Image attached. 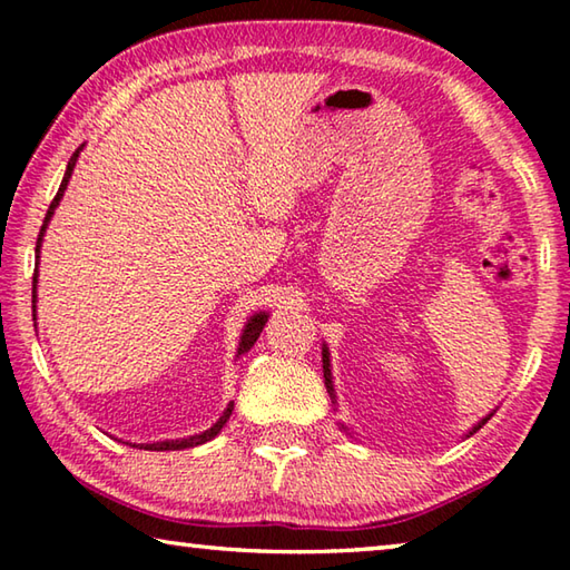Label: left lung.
Masks as SVG:
<instances>
[{
	"label": "left lung",
	"instance_id": "8db88e82",
	"mask_svg": "<svg viewBox=\"0 0 570 570\" xmlns=\"http://www.w3.org/2000/svg\"><path fill=\"white\" fill-rule=\"evenodd\" d=\"M322 362H324V384H326V392H330V397L334 400V384H332V364H330V350H326V344H324V350H322ZM490 417H493V412H490L488 414V417H482L478 424H475V428H472L470 430V435H472V432H478L480 428H482V424H485Z\"/></svg>",
	"mask_w": 570,
	"mask_h": 570
}]
</instances>
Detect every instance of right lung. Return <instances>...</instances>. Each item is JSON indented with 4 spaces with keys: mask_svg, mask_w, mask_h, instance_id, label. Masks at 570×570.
Instances as JSON below:
<instances>
[{
    "mask_svg": "<svg viewBox=\"0 0 570 570\" xmlns=\"http://www.w3.org/2000/svg\"><path fill=\"white\" fill-rule=\"evenodd\" d=\"M80 150H82V146L72 153L70 163H67L65 178H62V183H60V190H57V196L52 198L50 208H47V216H45V220H42L40 236H37V248H35V258H37V262H40V246H42L45 228H47V224H50V220H52L55 208L60 206V198H62V193H65V188H67V183H70L72 168H75V163H77V156H80ZM32 286H35V288H32V302L37 304V272H35V278H32ZM266 322H268V314H266V312H258V314L250 316L248 324L244 326V334H240V342H238V356H240V354H246V352L250 350V346L256 344L258 334H262V330H264V324H266ZM230 412H234V402H230L228 407L224 410V414H220V420L214 424V428H208L206 432H200V435H190V438H180V440H166V442H153V445H140V448H146V450H183V448H196V445H204V442L214 440V438L218 435L220 428H224L226 420L230 417ZM132 448H135V445H132Z\"/></svg>",
    "mask_w": 570,
    "mask_h": 570,
    "instance_id": "right-lung-1",
    "label": "right lung"
}]
</instances>
